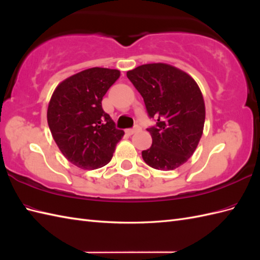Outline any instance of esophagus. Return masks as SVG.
Masks as SVG:
<instances>
[{"label": "esophagus", "instance_id": "esophagus-1", "mask_svg": "<svg viewBox=\"0 0 260 260\" xmlns=\"http://www.w3.org/2000/svg\"><path fill=\"white\" fill-rule=\"evenodd\" d=\"M139 130H140V127L137 124V125H135V127H133V128L125 130V133H127V135H129V136H131V135H133V133H136V132L139 131Z\"/></svg>", "mask_w": 260, "mask_h": 260}]
</instances>
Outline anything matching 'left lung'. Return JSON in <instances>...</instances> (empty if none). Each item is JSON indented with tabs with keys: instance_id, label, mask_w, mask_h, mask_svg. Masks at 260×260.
I'll return each instance as SVG.
<instances>
[{
	"instance_id": "left-lung-1",
	"label": "left lung",
	"mask_w": 260,
	"mask_h": 260,
	"mask_svg": "<svg viewBox=\"0 0 260 260\" xmlns=\"http://www.w3.org/2000/svg\"><path fill=\"white\" fill-rule=\"evenodd\" d=\"M127 77L142 95L149 118L156 124L152 146L142 152L154 169L174 170L193 155L203 135L205 103L192 77L162 62L139 66Z\"/></svg>"
}]
</instances>
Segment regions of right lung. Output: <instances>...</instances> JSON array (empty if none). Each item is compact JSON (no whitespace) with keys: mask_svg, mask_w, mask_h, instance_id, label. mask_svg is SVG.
<instances>
[{"mask_svg":"<svg viewBox=\"0 0 260 260\" xmlns=\"http://www.w3.org/2000/svg\"><path fill=\"white\" fill-rule=\"evenodd\" d=\"M119 76L117 69H85L60 82L51 98L48 123L53 139L62 155L81 169L107 165L124 135L102 108L103 96Z\"/></svg>","mask_w":260,"mask_h":260,"instance_id":"add662e5","label":"right lung"}]
</instances>
